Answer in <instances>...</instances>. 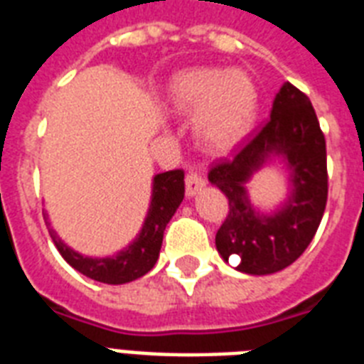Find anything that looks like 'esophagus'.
Instances as JSON below:
<instances>
[{"label": "esophagus", "mask_w": 364, "mask_h": 364, "mask_svg": "<svg viewBox=\"0 0 364 364\" xmlns=\"http://www.w3.org/2000/svg\"><path fill=\"white\" fill-rule=\"evenodd\" d=\"M203 187H205V179L202 177V173L191 170V172L187 173V177H185V191H187V196H196L198 192L202 191Z\"/></svg>", "instance_id": "1"}]
</instances>
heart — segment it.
I'll return each instance as SVG.
<instances>
[{
	"label": "heart",
	"mask_w": 364,
	"mask_h": 364,
	"mask_svg": "<svg viewBox=\"0 0 364 364\" xmlns=\"http://www.w3.org/2000/svg\"><path fill=\"white\" fill-rule=\"evenodd\" d=\"M168 106L176 115H196V138L203 149L224 153L252 129L258 87L243 69L183 70L168 85Z\"/></svg>",
	"instance_id": "b5f03b06"
}]
</instances>
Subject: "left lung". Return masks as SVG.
Here are the masks:
<instances>
[{
  "mask_svg": "<svg viewBox=\"0 0 364 364\" xmlns=\"http://www.w3.org/2000/svg\"><path fill=\"white\" fill-rule=\"evenodd\" d=\"M273 158L289 168L290 192L280 208L264 213L252 205L246 185ZM208 177L230 202L215 237L224 262L239 259L235 269L247 274H271L294 264L314 237L327 203L326 138L309 97L286 82L267 123Z\"/></svg>",
  "mask_w": 364,
  "mask_h": 364,
  "instance_id": "8db88e82",
  "label": "left lung"
}]
</instances>
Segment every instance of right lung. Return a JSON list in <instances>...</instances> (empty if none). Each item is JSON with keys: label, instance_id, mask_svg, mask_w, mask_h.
Returning <instances> with one entry per match:
<instances>
[{"label": "right lung", "instance_id": "right-lung-1", "mask_svg": "<svg viewBox=\"0 0 364 364\" xmlns=\"http://www.w3.org/2000/svg\"><path fill=\"white\" fill-rule=\"evenodd\" d=\"M185 172L183 170H170V172L156 173L153 177L151 203L147 209V217L141 224L140 233L136 235L129 247L106 258H90L84 254L73 250L67 243L61 241L55 230L48 223V215L44 213V220L48 226L50 237L54 241L55 249L63 256V259L78 273L105 282V284H127L149 273L159 259L162 235L166 224L177 211L179 203L185 198Z\"/></svg>", "mask_w": 364, "mask_h": 364}]
</instances>
